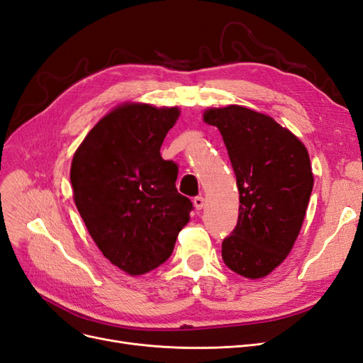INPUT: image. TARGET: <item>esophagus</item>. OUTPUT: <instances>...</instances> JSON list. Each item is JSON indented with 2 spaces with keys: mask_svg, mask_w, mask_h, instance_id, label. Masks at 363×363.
<instances>
[{
  "mask_svg": "<svg viewBox=\"0 0 363 363\" xmlns=\"http://www.w3.org/2000/svg\"><path fill=\"white\" fill-rule=\"evenodd\" d=\"M194 206H195V208L196 211H201L203 208V206H204V199L201 195H199V196H195L194 199Z\"/></svg>",
  "mask_w": 363,
  "mask_h": 363,
  "instance_id": "esophagus-1",
  "label": "esophagus"
}]
</instances>
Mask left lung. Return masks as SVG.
Segmentation results:
<instances>
[{
    "mask_svg": "<svg viewBox=\"0 0 363 363\" xmlns=\"http://www.w3.org/2000/svg\"><path fill=\"white\" fill-rule=\"evenodd\" d=\"M236 175L238 224L223 240V260L239 276L260 279L289 255L313 188L309 152L288 128L242 106L208 108Z\"/></svg>",
    "mask_w": 363,
    "mask_h": 363,
    "instance_id": "1",
    "label": "left lung"
}]
</instances>
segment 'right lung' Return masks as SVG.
Wrapping results in <instances>:
<instances>
[{"mask_svg":"<svg viewBox=\"0 0 363 363\" xmlns=\"http://www.w3.org/2000/svg\"><path fill=\"white\" fill-rule=\"evenodd\" d=\"M177 107H116L98 123L71 164L74 201L103 255L139 276L167 262L192 203L175 188L179 168L160 156Z\"/></svg>","mask_w":363,"mask_h":363,"instance_id":"obj_1","label":"right lung"}]
</instances>
